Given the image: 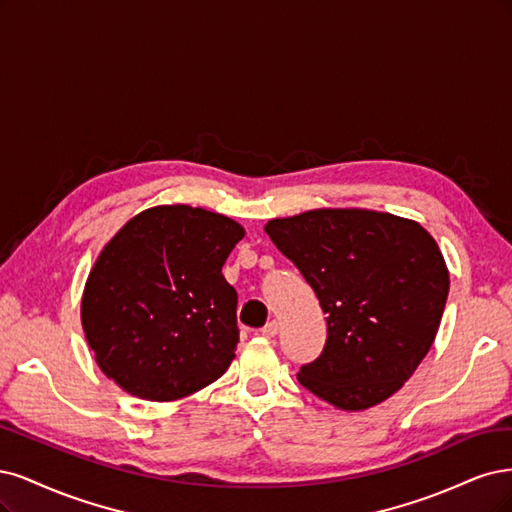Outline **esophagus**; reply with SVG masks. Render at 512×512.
Returning <instances> with one entry per match:
<instances>
[{
    "mask_svg": "<svg viewBox=\"0 0 512 512\" xmlns=\"http://www.w3.org/2000/svg\"><path fill=\"white\" fill-rule=\"evenodd\" d=\"M276 334H278V323H276V321H270L266 327H261V336L274 338Z\"/></svg>",
    "mask_w": 512,
    "mask_h": 512,
    "instance_id": "1",
    "label": "esophagus"
}]
</instances>
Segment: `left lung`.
<instances>
[{"mask_svg": "<svg viewBox=\"0 0 512 512\" xmlns=\"http://www.w3.org/2000/svg\"><path fill=\"white\" fill-rule=\"evenodd\" d=\"M263 229L327 315L325 349L298 381L349 412L400 391L434 344L449 295V268L432 234L366 208L306 210Z\"/></svg>", "mask_w": 512, "mask_h": 512, "instance_id": "8db88e82", "label": "left lung"}]
</instances>
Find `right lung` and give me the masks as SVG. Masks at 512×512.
<instances>
[{"label":"right lung","instance_id":"obj_1","mask_svg":"<svg viewBox=\"0 0 512 512\" xmlns=\"http://www.w3.org/2000/svg\"><path fill=\"white\" fill-rule=\"evenodd\" d=\"M244 238L225 214L146 208L97 255L80 321L97 366L134 398L172 402L217 381L238 344L223 263Z\"/></svg>","mask_w":512,"mask_h":512}]
</instances>
